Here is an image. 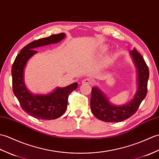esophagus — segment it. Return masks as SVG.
Instances as JSON below:
<instances>
[{"instance_id":"1","label":"esophagus","mask_w":159,"mask_h":159,"mask_svg":"<svg viewBox=\"0 0 159 159\" xmlns=\"http://www.w3.org/2000/svg\"><path fill=\"white\" fill-rule=\"evenodd\" d=\"M94 82V81L91 79V78H86V79H84L82 80V84H86V85H92V84H93Z\"/></svg>"}]
</instances>
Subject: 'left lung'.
Listing matches in <instances>:
<instances>
[{"label":"left lung","instance_id":"obj_1","mask_svg":"<svg viewBox=\"0 0 159 159\" xmlns=\"http://www.w3.org/2000/svg\"><path fill=\"white\" fill-rule=\"evenodd\" d=\"M137 70V89L133 99L125 105H114L109 103L107 97L98 89L91 91L90 108L93 115L104 122H119L133 115L147 94L149 69L143 56L135 49L130 52Z\"/></svg>","mask_w":159,"mask_h":159}]
</instances>
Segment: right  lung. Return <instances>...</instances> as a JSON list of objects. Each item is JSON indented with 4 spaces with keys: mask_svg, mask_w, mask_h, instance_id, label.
<instances>
[{
    "mask_svg": "<svg viewBox=\"0 0 159 159\" xmlns=\"http://www.w3.org/2000/svg\"><path fill=\"white\" fill-rule=\"evenodd\" d=\"M65 37V33L33 41L22 49L16 56L11 68L13 92L24 111L40 120H54L64 114L67 107L69 94L77 88L73 83L64 88H56L48 94H34L26 88L24 80V70L28 61L37 53L35 48L56 43Z\"/></svg>",
    "mask_w": 159,
    "mask_h": 159,
    "instance_id": "1",
    "label": "right lung"
}]
</instances>
